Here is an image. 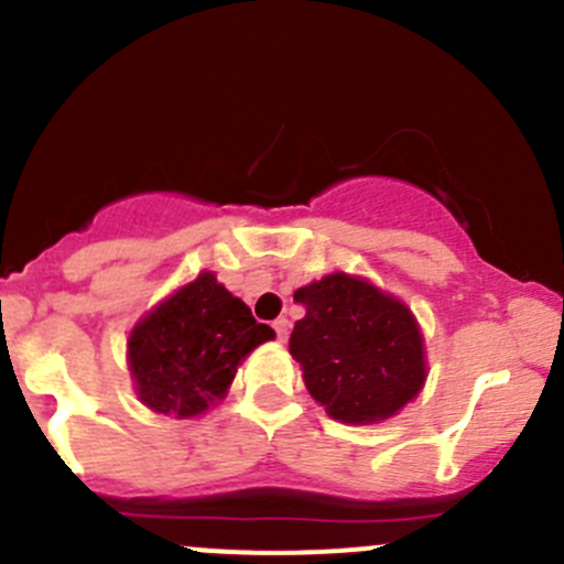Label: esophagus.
<instances>
[{
  "label": "esophagus",
  "instance_id": "obj_1",
  "mask_svg": "<svg viewBox=\"0 0 564 564\" xmlns=\"http://www.w3.org/2000/svg\"><path fill=\"white\" fill-rule=\"evenodd\" d=\"M289 327H292V324H289V318H286V316H281V318H275V322H272V329H275L278 340H286Z\"/></svg>",
  "mask_w": 564,
  "mask_h": 564
}]
</instances>
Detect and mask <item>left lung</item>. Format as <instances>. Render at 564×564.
<instances>
[{
	"label": "left lung",
	"mask_w": 564,
	"mask_h": 564,
	"mask_svg": "<svg viewBox=\"0 0 564 564\" xmlns=\"http://www.w3.org/2000/svg\"><path fill=\"white\" fill-rule=\"evenodd\" d=\"M294 300L305 316L294 324L289 351L329 417L379 423L417 398L425 382L423 335L401 300L346 272L297 289Z\"/></svg>",
	"instance_id": "obj_1"
}]
</instances>
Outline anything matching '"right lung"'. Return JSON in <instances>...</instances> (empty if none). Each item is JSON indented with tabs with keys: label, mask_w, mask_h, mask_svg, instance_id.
Returning a JSON list of instances; mask_svg holds the SVG:
<instances>
[{
	"label": "right lung",
	"mask_w": 564,
	"mask_h": 564,
	"mask_svg": "<svg viewBox=\"0 0 564 564\" xmlns=\"http://www.w3.org/2000/svg\"><path fill=\"white\" fill-rule=\"evenodd\" d=\"M272 338V327L256 322L213 272H202L130 333L135 395L152 412L196 417L226 395L250 351Z\"/></svg>",
	"instance_id": "right-lung-1"
}]
</instances>
